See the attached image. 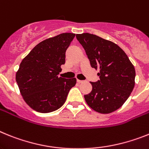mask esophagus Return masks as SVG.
I'll list each match as a JSON object with an SVG mask.
<instances>
[{
  "instance_id": "esophagus-1",
  "label": "esophagus",
  "mask_w": 149,
  "mask_h": 149,
  "mask_svg": "<svg viewBox=\"0 0 149 149\" xmlns=\"http://www.w3.org/2000/svg\"><path fill=\"white\" fill-rule=\"evenodd\" d=\"M84 81L83 80H79V79H77V82H78V83H82V82H83Z\"/></svg>"
}]
</instances>
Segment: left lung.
Wrapping results in <instances>:
<instances>
[{
  "label": "left lung",
  "mask_w": 149,
  "mask_h": 149,
  "mask_svg": "<svg viewBox=\"0 0 149 149\" xmlns=\"http://www.w3.org/2000/svg\"><path fill=\"white\" fill-rule=\"evenodd\" d=\"M91 67L99 70L100 79L91 82L92 91L85 95L94 111L108 114L119 109L131 94L136 72L126 53L117 44L88 33L76 34Z\"/></svg>",
  "instance_id": "1"
}]
</instances>
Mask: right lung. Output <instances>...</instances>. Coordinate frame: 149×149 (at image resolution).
I'll return each mask as SVG.
<instances>
[{
  "label": "right lung",
  "instance_id": "add662e5",
  "mask_svg": "<svg viewBox=\"0 0 149 149\" xmlns=\"http://www.w3.org/2000/svg\"><path fill=\"white\" fill-rule=\"evenodd\" d=\"M75 33H64L37 44L21 62L15 80L21 94L33 110L48 113L64 105L76 79L59 77L65 53Z\"/></svg>",
  "mask_w": 149,
  "mask_h": 149
}]
</instances>
